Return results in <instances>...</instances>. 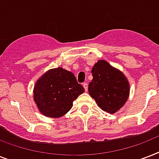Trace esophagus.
I'll list each match as a JSON object with an SVG mask.
<instances>
[{
    "label": "esophagus",
    "instance_id": "1",
    "mask_svg": "<svg viewBox=\"0 0 159 159\" xmlns=\"http://www.w3.org/2000/svg\"><path fill=\"white\" fill-rule=\"evenodd\" d=\"M82 86H83V87H84L85 91H86V92H87V90H88V85H87V82L83 83V84H82Z\"/></svg>",
    "mask_w": 159,
    "mask_h": 159
}]
</instances>
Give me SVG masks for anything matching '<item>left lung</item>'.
<instances>
[{"instance_id": "left-lung-1", "label": "left lung", "mask_w": 159, "mask_h": 159, "mask_svg": "<svg viewBox=\"0 0 159 159\" xmlns=\"http://www.w3.org/2000/svg\"><path fill=\"white\" fill-rule=\"evenodd\" d=\"M93 79L88 92L97 106L106 112L116 113L125 105L129 95V84L120 70L105 60H99L92 69Z\"/></svg>"}]
</instances>
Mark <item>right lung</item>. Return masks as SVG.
Here are the masks:
<instances>
[{"label": "right lung", "instance_id": "right-lung-1", "mask_svg": "<svg viewBox=\"0 0 159 159\" xmlns=\"http://www.w3.org/2000/svg\"><path fill=\"white\" fill-rule=\"evenodd\" d=\"M85 92L74 74L62 67L48 70L36 82L34 100L43 116L58 118L72 107V102Z\"/></svg>", "mask_w": 159, "mask_h": 159}]
</instances>
